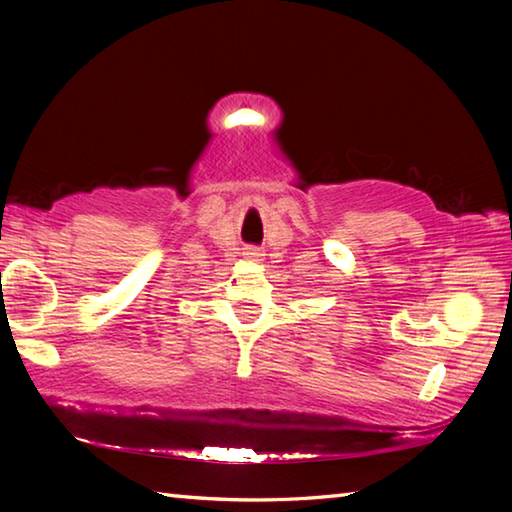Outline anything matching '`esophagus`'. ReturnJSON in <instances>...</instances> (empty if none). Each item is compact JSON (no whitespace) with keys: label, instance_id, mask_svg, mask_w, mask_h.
Wrapping results in <instances>:
<instances>
[{"label":"esophagus","instance_id":"34e87169","mask_svg":"<svg viewBox=\"0 0 512 512\" xmlns=\"http://www.w3.org/2000/svg\"><path fill=\"white\" fill-rule=\"evenodd\" d=\"M246 257H250V259H259V257H262V253H259L257 248H248V250H246Z\"/></svg>","mask_w":512,"mask_h":512}]
</instances>
